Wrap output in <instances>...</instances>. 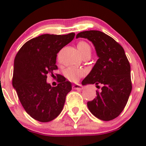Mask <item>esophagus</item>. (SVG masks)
Here are the masks:
<instances>
[{
  "mask_svg": "<svg viewBox=\"0 0 146 146\" xmlns=\"http://www.w3.org/2000/svg\"><path fill=\"white\" fill-rule=\"evenodd\" d=\"M73 88L74 90H81L83 89V87L81 85H79V84H75V85H73Z\"/></svg>",
  "mask_w": 146,
  "mask_h": 146,
  "instance_id": "esophagus-1",
  "label": "esophagus"
}]
</instances>
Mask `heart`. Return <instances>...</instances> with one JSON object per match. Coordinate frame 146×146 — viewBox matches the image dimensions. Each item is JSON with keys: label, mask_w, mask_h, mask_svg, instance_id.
Masks as SVG:
<instances>
[{"label": "heart", "mask_w": 146, "mask_h": 146, "mask_svg": "<svg viewBox=\"0 0 146 146\" xmlns=\"http://www.w3.org/2000/svg\"><path fill=\"white\" fill-rule=\"evenodd\" d=\"M77 47L81 56L85 54H90V46L85 41H80V42H78ZM64 75L66 78L68 80H70V81L77 82L82 76L85 75V72H84V70H81V69L69 67L65 70Z\"/></svg>", "instance_id": "b5f03b06"}]
</instances>
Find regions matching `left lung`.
<instances>
[{
    "mask_svg": "<svg viewBox=\"0 0 146 146\" xmlns=\"http://www.w3.org/2000/svg\"><path fill=\"white\" fill-rule=\"evenodd\" d=\"M92 42L99 57L82 85L95 84L97 97L88 102V107L95 117L102 121L117 118L127 103L132 90L131 66L124 50L118 42L104 32L84 31L76 38Z\"/></svg>",
    "mask_w": 146,
    "mask_h": 146,
    "instance_id": "8db88e82",
    "label": "left lung"
}]
</instances>
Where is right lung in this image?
<instances>
[{
    "label": "right lung",
    "instance_id": "1",
    "mask_svg": "<svg viewBox=\"0 0 146 146\" xmlns=\"http://www.w3.org/2000/svg\"><path fill=\"white\" fill-rule=\"evenodd\" d=\"M74 36L73 32L40 35L27 41L16 54L13 86L23 108L35 120L51 121L62 111L66 95L72 89L71 83L61 76L57 86L51 87L46 78L48 75L54 76V70L58 69L57 54Z\"/></svg>",
    "mask_w": 146,
    "mask_h": 146
}]
</instances>
